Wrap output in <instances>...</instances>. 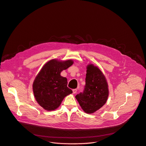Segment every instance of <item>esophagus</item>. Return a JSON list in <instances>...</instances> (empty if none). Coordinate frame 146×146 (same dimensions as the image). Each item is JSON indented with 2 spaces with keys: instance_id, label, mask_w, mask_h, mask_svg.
Listing matches in <instances>:
<instances>
[{
  "instance_id": "esophagus-1",
  "label": "esophagus",
  "mask_w": 146,
  "mask_h": 146,
  "mask_svg": "<svg viewBox=\"0 0 146 146\" xmlns=\"http://www.w3.org/2000/svg\"><path fill=\"white\" fill-rule=\"evenodd\" d=\"M77 89H73V94H75V93L77 92Z\"/></svg>"
}]
</instances>
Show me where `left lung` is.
Listing matches in <instances>:
<instances>
[{
	"instance_id": "left-lung-1",
	"label": "left lung",
	"mask_w": 146,
	"mask_h": 146,
	"mask_svg": "<svg viewBox=\"0 0 146 146\" xmlns=\"http://www.w3.org/2000/svg\"><path fill=\"white\" fill-rule=\"evenodd\" d=\"M86 69L84 91L77 94L76 99L85 112L92 113L106 103L109 95L108 85L98 67L89 64Z\"/></svg>"
}]
</instances>
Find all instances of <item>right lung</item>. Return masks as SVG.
I'll return each instance as SVG.
<instances>
[{
	"instance_id": "obj_1",
	"label": "right lung",
	"mask_w": 146,
	"mask_h": 146,
	"mask_svg": "<svg viewBox=\"0 0 146 146\" xmlns=\"http://www.w3.org/2000/svg\"><path fill=\"white\" fill-rule=\"evenodd\" d=\"M73 64L72 60H51L44 65L36 76L33 84L34 95L39 105L45 110H55L65 97L73 93L67 86V78L60 74Z\"/></svg>"
}]
</instances>
